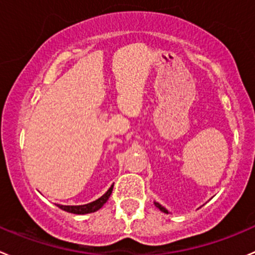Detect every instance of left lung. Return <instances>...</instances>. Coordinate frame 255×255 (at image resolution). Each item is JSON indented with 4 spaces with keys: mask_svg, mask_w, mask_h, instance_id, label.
Returning <instances> with one entry per match:
<instances>
[{
    "mask_svg": "<svg viewBox=\"0 0 255 255\" xmlns=\"http://www.w3.org/2000/svg\"><path fill=\"white\" fill-rule=\"evenodd\" d=\"M154 204H155V206H157V208H159V209H160V211H162V212H164V213H168V211H167V209H165V208H163V207L160 206L159 203H154Z\"/></svg>",
    "mask_w": 255,
    "mask_h": 255,
    "instance_id": "left-lung-1",
    "label": "left lung"
}]
</instances>
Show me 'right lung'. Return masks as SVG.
<instances>
[{
	"label": "right lung",
	"mask_w": 255,
	"mask_h": 255,
	"mask_svg": "<svg viewBox=\"0 0 255 255\" xmlns=\"http://www.w3.org/2000/svg\"><path fill=\"white\" fill-rule=\"evenodd\" d=\"M113 190V185H111L110 189L106 192V194H103L101 198H98L97 201L91 202V203L85 204V206H62V204H57L58 208H61L62 211H66L68 213H73V214H87V213H93V212L98 211L106 202L108 201L110 196L112 194Z\"/></svg>",
	"instance_id": "right-lung-1"
}]
</instances>
